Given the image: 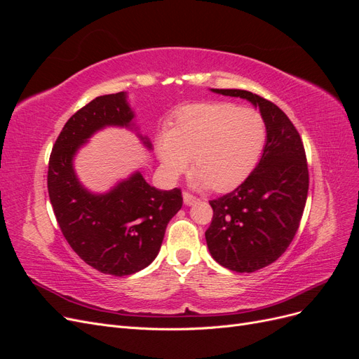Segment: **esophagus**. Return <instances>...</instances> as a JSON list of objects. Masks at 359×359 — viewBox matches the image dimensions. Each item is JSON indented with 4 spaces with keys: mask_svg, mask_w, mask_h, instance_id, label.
<instances>
[{
    "mask_svg": "<svg viewBox=\"0 0 359 359\" xmlns=\"http://www.w3.org/2000/svg\"><path fill=\"white\" fill-rule=\"evenodd\" d=\"M182 199H184V203H186L187 206L194 205V203H196V202L199 201L196 196H193V194H190V193H187V191L182 193Z\"/></svg>",
    "mask_w": 359,
    "mask_h": 359,
    "instance_id": "1",
    "label": "esophagus"
}]
</instances>
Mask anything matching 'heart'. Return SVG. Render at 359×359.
Returning <instances> with one entry per match:
<instances>
[{
	"label": "heart",
	"instance_id": "1",
	"mask_svg": "<svg viewBox=\"0 0 359 359\" xmlns=\"http://www.w3.org/2000/svg\"><path fill=\"white\" fill-rule=\"evenodd\" d=\"M265 142V119L257 111L233 103H201L178 111L158 135L156 151L168 177H180L193 158V187L229 191L255 170Z\"/></svg>",
	"mask_w": 359,
	"mask_h": 359
}]
</instances>
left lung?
<instances>
[{
  "label": "left lung",
  "instance_id": "left-lung-1",
  "mask_svg": "<svg viewBox=\"0 0 359 359\" xmlns=\"http://www.w3.org/2000/svg\"><path fill=\"white\" fill-rule=\"evenodd\" d=\"M259 107L266 142L250 177L233 191L211 201L205 232L215 262L236 273H255L283 255L295 236L309 193V169L299 133L278 106L245 90H215Z\"/></svg>",
  "mask_w": 359,
  "mask_h": 359
}]
</instances>
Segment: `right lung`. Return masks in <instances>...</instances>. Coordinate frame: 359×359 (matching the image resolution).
I'll list each match as a JSON object with an SVG mask.
<instances>
[{"instance_id":"add662e5","label":"right lung","mask_w":359,"mask_h":359,"mask_svg":"<svg viewBox=\"0 0 359 359\" xmlns=\"http://www.w3.org/2000/svg\"><path fill=\"white\" fill-rule=\"evenodd\" d=\"M127 93L100 95L76 112L52 148L48 190L53 214L70 247L83 262L103 274L124 277L157 257L166 226L182 206L180 189L160 190L139 170L106 193L79 181L74 157L90 137L106 127L128 128L147 149L148 136L137 132Z\"/></svg>"}]
</instances>
